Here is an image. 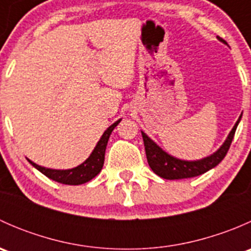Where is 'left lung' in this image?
<instances>
[{
	"instance_id": "8db88e82",
	"label": "left lung",
	"mask_w": 251,
	"mask_h": 251,
	"mask_svg": "<svg viewBox=\"0 0 251 251\" xmlns=\"http://www.w3.org/2000/svg\"><path fill=\"white\" fill-rule=\"evenodd\" d=\"M217 39H219L220 41L224 42V44H227V42L225 41V40H222L221 37H217ZM240 118H242V115L239 116V119H238V121L235 123L232 131L229 132L227 140L225 141V143L221 146V148H220L216 153L212 154V155L197 161L179 160V159H176L174 158V156L169 155V154L165 153L163 149L159 148V147L156 146L146 133L142 132L144 149H146V155L149 166H151V170L158 175V176L163 177V178L165 179L191 178V177H196L206 173L210 169L219 165L222 161V159L226 156L227 151H228L229 147H231L232 140H233L234 137L235 130H237V126L238 124H239Z\"/></svg>"
}]
</instances>
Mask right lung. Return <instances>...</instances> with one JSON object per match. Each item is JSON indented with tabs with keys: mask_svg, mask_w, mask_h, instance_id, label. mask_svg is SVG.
I'll return each instance as SVG.
<instances>
[{
	"mask_svg": "<svg viewBox=\"0 0 251 251\" xmlns=\"http://www.w3.org/2000/svg\"><path fill=\"white\" fill-rule=\"evenodd\" d=\"M121 120H118L116 123H114L113 125L105 130V132L103 133V136L100 137V142L97 143L96 148L93 149L92 154L88 156V159L86 161H83L81 165L76 166L74 169H70V170H52V169H46L42 168V166L37 165V164L32 163L31 160H29V163L31 164L34 168H36L40 173H42L45 176H47L48 178L53 179L55 182H59L63 184H72V186H77V184L86 183V182L91 181L93 177L97 176L100 173L103 168V164H104V154H105V148H107L108 140H109L110 133L113 132L114 128L116 127L119 123Z\"/></svg>",
	"mask_w": 251,
	"mask_h": 251,
	"instance_id": "obj_1",
	"label": "right lung"
}]
</instances>
